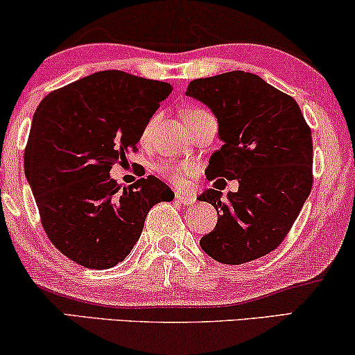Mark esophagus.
<instances>
[{"mask_svg": "<svg viewBox=\"0 0 355 355\" xmlns=\"http://www.w3.org/2000/svg\"><path fill=\"white\" fill-rule=\"evenodd\" d=\"M176 200L182 205H191L196 202L194 194H186V192H176Z\"/></svg>", "mask_w": 355, "mask_h": 355, "instance_id": "34e87169", "label": "esophagus"}]
</instances>
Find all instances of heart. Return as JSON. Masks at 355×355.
Here are the masks:
<instances>
[{
	"mask_svg": "<svg viewBox=\"0 0 355 355\" xmlns=\"http://www.w3.org/2000/svg\"><path fill=\"white\" fill-rule=\"evenodd\" d=\"M156 171H158L159 174H163L164 178H168L169 181H173L174 184H182L187 174L192 171V164L159 163V164H156Z\"/></svg>",
	"mask_w": 355,
	"mask_h": 355,
	"instance_id": "b5f03b06",
	"label": "heart"
}]
</instances>
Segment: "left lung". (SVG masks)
Listing matches in <instances>:
<instances>
[{"mask_svg":"<svg viewBox=\"0 0 355 355\" xmlns=\"http://www.w3.org/2000/svg\"><path fill=\"white\" fill-rule=\"evenodd\" d=\"M186 94L218 121L222 148L205 169L238 181V192L207 189L197 200L218 220L200 248L223 264H245L274 251L292 228L313 184L311 130L295 99L254 73L230 71L189 83Z\"/></svg>","mask_w":355,"mask_h":355,"instance_id":"obj_1","label":"left lung"}]
</instances>
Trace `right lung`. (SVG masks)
<instances>
[{"label":"right lung","mask_w":355,"mask_h":355,"mask_svg":"<svg viewBox=\"0 0 355 355\" xmlns=\"http://www.w3.org/2000/svg\"><path fill=\"white\" fill-rule=\"evenodd\" d=\"M169 83L99 71L45 96L24 151V173L42 227L60 252L87 269L130 254L146 215L174 192L158 178L121 192L110 168L135 150Z\"/></svg>","instance_id":"obj_1"}]
</instances>
